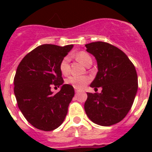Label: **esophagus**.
<instances>
[{
	"instance_id": "1",
	"label": "esophagus",
	"mask_w": 152,
	"mask_h": 152,
	"mask_svg": "<svg viewBox=\"0 0 152 152\" xmlns=\"http://www.w3.org/2000/svg\"><path fill=\"white\" fill-rule=\"evenodd\" d=\"M74 89H75V91H76V92H78V91H79V89H78V88H74Z\"/></svg>"
}]
</instances>
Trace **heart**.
Returning <instances> with one entry per match:
<instances>
[{
    "instance_id": "1",
    "label": "heart",
    "mask_w": 152,
    "mask_h": 152,
    "mask_svg": "<svg viewBox=\"0 0 152 152\" xmlns=\"http://www.w3.org/2000/svg\"><path fill=\"white\" fill-rule=\"evenodd\" d=\"M76 59L79 61L81 62L84 65H88L90 62H92V59L88 53L85 51H80L76 53ZM60 72L63 75H67L69 72V57H64L62 58V60L60 62L59 64ZM91 79L88 76H71L68 77L65 80V83L67 84L72 85L73 88H83L84 86L90 82Z\"/></svg>"
}]
</instances>
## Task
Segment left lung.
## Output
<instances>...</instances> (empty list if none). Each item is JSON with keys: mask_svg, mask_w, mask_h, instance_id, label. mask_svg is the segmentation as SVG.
Instances as JSON below:
<instances>
[{"mask_svg": "<svg viewBox=\"0 0 152 152\" xmlns=\"http://www.w3.org/2000/svg\"><path fill=\"white\" fill-rule=\"evenodd\" d=\"M85 46L98 64L90 86L102 90L100 94L87 93L84 110L91 121L110 126L124 119L132 107L138 88L137 71L127 55L111 44L95 42Z\"/></svg>", "mask_w": 152, "mask_h": 152, "instance_id": "1", "label": "left lung"}]
</instances>
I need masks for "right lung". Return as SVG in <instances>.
<instances>
[{
    "label": "right lung",
    "mask_w": 152,
    "mask_h": 152,
    "mask_svg": "<svg viewBox=\"0 0 152 152\" xmlns=\"http://www.w3.org/2000/svg\"><path fill=\"white\" fill-rule=\"evenodd\" d=\"M73 45L44 44L28 53L20 61L14 77L18 107L28 122L38 129L52 131L61 125L75 91L63 84L59 64ZM62 86L53 95L51 87Z\"/></svg>",
    "instance_id": "1"
}]
</instances>
